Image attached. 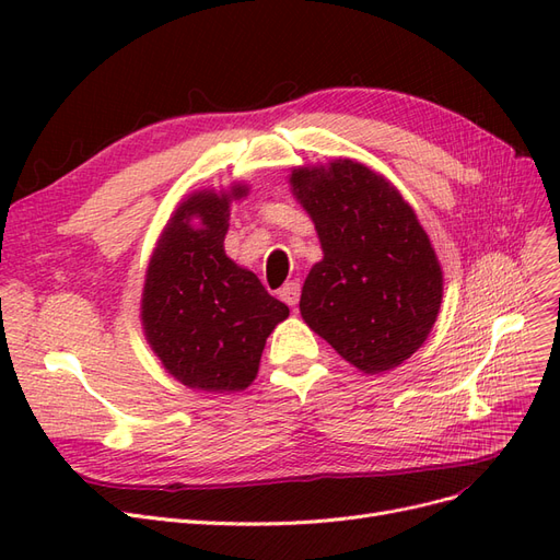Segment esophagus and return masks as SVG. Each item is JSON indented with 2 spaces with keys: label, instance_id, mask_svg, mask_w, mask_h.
Instances as JSON below:
<instances>
[{
  "label": "esophagus",
  "instance_id": "obj_1",
  "mask_svg": "<svg viewBox=\"0 0 560 560\" xmlns=\"http://www.w3.org/2000/svg\"><path fill=\"white\" fill-rule=\"evenodd\" d=\"M280 299L287 303V306H296L299 299H301V284L296 280L287 282L280 290Z\"/></svg>",
  "mask_w": 560,
  "mask_h": 560
}]
</instances>
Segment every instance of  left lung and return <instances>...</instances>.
<instances>
[{"label": "left lung", "mask_w": 560, "mask_h": 560, "mask_svg": "<svg viewBox=\"0 0 560 560\" xmlns=\"http://www.w3.org/2000/svg\"><path fill=\"white\" fill-rule=\"evenodd\" d=\"M325 259L301 290L308 327L366 374L399 366L442 306V268L409 202L366 165L334 161L292 173Z\"/></svg>", "instance_id": "left-lung-1"}]
</instances>
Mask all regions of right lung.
<instances>
[{
    "label": "right lung",
    "mask_w": 560,
    "mask_h": 560,
    "mask_svg": "<svg viewBox=\"0 0 560 560\" xmlns=\"http://www.w3.org/2000/svg\"><path fill=\"white\" fill-rule=\"evenodd\" d=\"M243 194V186L231 191ZM231 196L206 191L182 202L151 257L142 299L144 331L163 366L186 387L226 395L254 381L268 334L290 315L224 254Z\"/></svg>",
    "instance_id": "right-lung-1"
}]
</instances>
